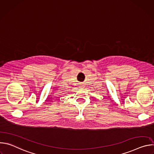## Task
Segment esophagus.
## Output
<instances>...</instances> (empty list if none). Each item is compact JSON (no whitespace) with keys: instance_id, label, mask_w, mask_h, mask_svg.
I'll use <instances>...</instances> for the list:
<instances>
[{"instance_id":"esophagus-1","label":"esophagus","mask_w":154,"mask_h":154,"mask_svg":"<svg viewBox=\"0 0 154 154\" xmlns=\"http://www.w3.org/2000/svg\"><path fill=\"white\" fill-rule=\"evenodd\" d=\"M80 87H81V88H83V87L82 86V85H81V86H80Z\"/></svg>"}]
</instances>
